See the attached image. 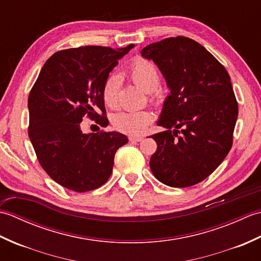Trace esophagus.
Here are the masks:
<instances>
[{
	"label": "esophagus",
	"mask_w": 261,
	"mask_h": 261,
	"mask_svg": "<svg viewBox=\"0 0 261 261\" xmlns=\"http://www.w3.org/2000/svg\"><path fill=\"white\" fill-rule=\"evenodd\" d=\"M129 140L130 141H136V142H139V141H142L143 140V137L141 136H130L129 137Z\"/></svg>",
	"instance_id": "esophagus-1"
}]
</instances>
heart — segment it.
Instances as JSON below:
<instances>
[{
    "label": "heart",
    "instance_id": "obj_1",
    "mask_svg": "<svg viewBox=\"0 0 261 261\" xmlns=\"http://www.w3.org/2000/svg\"><path fill=\"white\" fill-rule=\"evenodd\" d=\"M129 75L138 86L150 93V101L154 105L163 103L162 93L157 91L160 84V73L157 66L149 59L138 57L129 66ZM121 79L118 74H110L104 81L102 97L110 108L118 104ZM153 120L148 110H123L112 115V124L116 130L127 135H141Z\"/></svg>",
    "mask_w": 261,
    "mask_h": 261
}]
</instances>
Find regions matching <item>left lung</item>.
<instances>
[{
    "mask_svg": "<svg viewBox=\"0 0 261 261\" xmlns=\"http://www.w3.org/2000/svg\"><path fill=\"white\" fill-rule=\"evenodd\" d=\"M152 59L170 88L151 136L157 151L150 158L154 177L170 187H190L208 177L233 142L238 102L224 66L187 37H171L141 50Z\"/></svg>",
    "mask_w": 261,
    "mask_h": 261,
    "instance_id": "obj_1",
    "label": "left lung"
}]
</instances>
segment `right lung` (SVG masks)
<instances>
[{"mask_svg":"<svg viewBox=\"0 0 261 261\" xmlns=\"http://www.w3.org/2000/svg\"><path fill=\"white\" fill-rule=\"evenodd\" d=\"M134 46L119 50L85 46L55 53L31 88L28 134L39 164L65 188L83 193L101 187L112 174L116 150L127 142L119 132L83 134L81 122L86 116L101 126L109 124L104 81Z\"/></svg>","mask_w":261,"mask_h":261,"instance_id":"right-lung-1","label":"right lung"}]
</instances>
